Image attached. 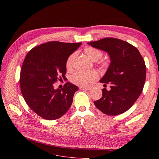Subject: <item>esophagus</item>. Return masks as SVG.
Returning <instances> with one entry per match:
<instances>
[{"label": "esophagus", "instance_id": "1", "mask_svg": "<svg viewBox=\"0 0 159 159\" xmlns=\"http://www.w3.org/2000/svg\"><path fill=\"white\" fill-rule=\"evenodd\" d=\"M80 89L81 90H82V91H88V90H89V89H90L89 88H84V87H80Z\"/></svg>", "mask_w": 159, "mask_h": 159}]
</instances>
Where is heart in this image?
I'll return each mask as SVG.
<instances>
[{
    "mask_svg": "<svg viewBox=\"0 0 159 159\" xmlns=\"http://www.w3.org/2000/svg\"><path fill=\"white\" fill-rule=\"evenodd\" d=\"M84 53L90 58L91 61H97L102 57V52L101 50L93 48L91 46H88L84 49ZM76 53H73L66 62V69L68 71L72 70L73 68V64ZM104 66L105 64H102ZM98 78V74L95 71H91L88 72L78 71L73 74L71 77V81L74 84L81 87L89 86L92 83Z\"/></svg>",
    "mask_w": 159,
    "mask_h": 159,
    "instance_id": "heart-1",
    "label": "heart"
}]
</instances>
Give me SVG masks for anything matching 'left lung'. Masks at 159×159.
<instances>
[{
  "label": "left lung",
  "mask_w": 159,
  "mask_h": 159,
  "mask_svg": "<svg viewBox=\"0 0 159 159\" xmlns=\"http://www.w3.org/2000/svg\"><path fill=\"white\" fill-rule=\"evenodd\" d=\"M88 44L107 53L110 64L100 82L110 83V90L103 88L102 96L94 104L108 115H117L128 110L143 91L146 68L139 50L124 40L104 38ZM106 85V84H104Z\"/></svg>",
  "instance_id": "left-lung-1"
}]
</instances>
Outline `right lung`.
I'll use <instances>...</instances> for the list:
<instances>
[{
  "instance_id": "1",
  "label": "right lung",
  "mask_w": 159,
  "mask_h": 159,
  "mask_svg": "<svg viewBox=\"0 0 159 159\" xmlns=\"http://www.w3.org/2000/svg\"><path fill=\"white\" fill-rule=\"evenodd\" d=\"M52 41L31 49L20 70V85L22 96L35 113L46 120L61 118L73 102L79 88L66 82L61 89L54 83L65 79L66 62L80 45Z\"/></svg>"
}]
</instances>
